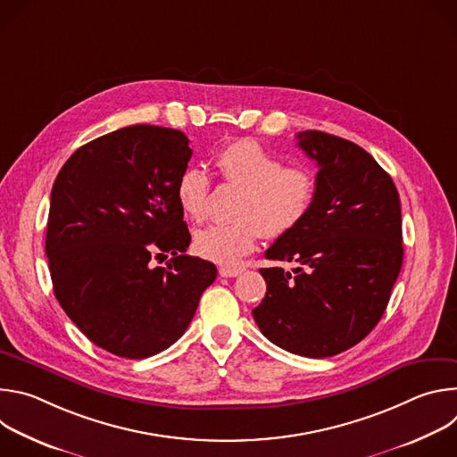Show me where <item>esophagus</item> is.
Here are the masks:
<instances>
[{
    "mask_svg": "<svg viewBox=\"0 0 457 457\" xmlns=\"http://www.w3.org/2000/svg\"><path fill=\"white\" fill-rule=\"evenodd\" d=\"M242 271H244L242 268H220V270H219L220 277H224V278H235V277H238Z\"/></svg>",
    "mask_w": 457,
    "mask_h": 457,
    "instance_id": "obj_1",
    "label": "esophagus"
}]
</instances>
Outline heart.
Returning a JSON list of instances; mask_svg holds the SVG:
<instances>
[{
  "label": "heart",
  "instance_id": "obj_1",
  "mask_svg": "<svg viewBox=\"0 0 457 457\" xmlns=\"http://www.w3.org/2000/svg\"><path fill=\"white\" fill-rule=\"evenodd\" d=\"M217 166L228 184L242 187L237 201V220L212 224L193 237V249L219 264H235L258 238L282 237L307 215L316 191V179L303 166H284V161L253 139H238L220 150ZM212 180L201 168H187L177 180V201L191 220L208 213Z\"/></svg>",
  "mask_w": 457,
  "mask_h": 457
}]
</instances>
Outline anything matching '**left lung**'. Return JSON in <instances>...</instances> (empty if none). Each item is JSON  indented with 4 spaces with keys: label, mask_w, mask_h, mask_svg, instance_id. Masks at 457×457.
Listing matches in <instances>:
<instances>
[{
    "label": "left lung",
    "mask_w": 457,
    "mask_h": 457,
    "mask_svg": "<svg viewBox=\"0 0 457 457\" xmlns=\"http://www.w3.org/2000/svg\"><path fill=\"white\" fill-rule=\"evenodd\" d=\"M296 139L318 166L314 201L266 251L296 268L260 270L268 291L253 318L275 345L328 358L361 342L385 312L403 262L402 206L393 179L358 145L318 129Z\"/></svg>",
    "instance_id": "1"
}]
</instances>
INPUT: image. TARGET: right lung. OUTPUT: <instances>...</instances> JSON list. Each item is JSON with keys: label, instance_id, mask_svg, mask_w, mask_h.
Returning a JSON list of instances; mask_svg holds the SVG:
<instances>
[{"label": "right lung", "instance_id": "1", "mask_svg": "<svg viewBox=\"0 0 457 457\" xmlns=\"http://www.w3.org/2000/svg\"><path fill=\"white\" fill-rule=\"evenodd\" d=\"M187 145L173 128L126 126L76 150L52 186L54 295L92 344L120 358L175 344L217 278L215 264L186 254L191 235L175 187ZM168 252L167 268L155 269Z\"/></svg>", "mask_w": 457, "mask_h": 457}]
</instances>
